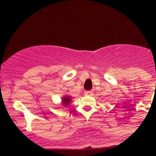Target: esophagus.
<instances>
[{
  "label": "esophagus",
  "instance_id": "1",
  "mask_svg": "<svg viewBox=\"0 0 156 156\" xmlns=\"http://www.w3.org/2000/svg\"><path fill=\"white\" fill-rule=\"evenodd\" d=\"M84 94L87 96H91L93 95V92L91 90H86L84 91Z\"/></svg>",
  "mask_w": 156,
  "mask_h": 156
}]
</instances>
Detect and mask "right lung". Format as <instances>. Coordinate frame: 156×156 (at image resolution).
I'll return each mask as SVG.
<instances>
[{
  "mask_svg": "<svg viewBox=\"0 0 156 156\" xmlns=\"http://www.w3.org/2000/svg\"><path fill=\"white\" fill-rule=\"evenodd\" d=\"M62 104L65 106H69L70 102L72 101V100H71V97H69V96H65V97H63L62 98Z\"/></svg>",
  "mask_w": 156,
  "mask_h": 156,
  "instance_id": "obj_1",
  "label": "right lung"
}]
</instances>
